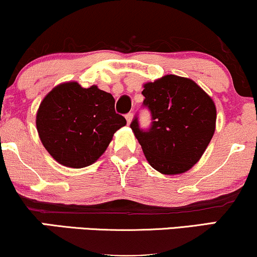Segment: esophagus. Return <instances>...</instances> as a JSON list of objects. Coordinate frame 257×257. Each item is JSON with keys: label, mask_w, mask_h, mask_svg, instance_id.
<instances>
[{"label": "esophagus", "mask_w": 257, "mask_h": 257, "mask_svg": "<svg viewBox=\"0 0 257 257\" xmlns=\"http://www.w3.org/2000/svg\"><path fill=\"white\" fill-rule=\"evenodd\" d=\"M125 119H126V122H128V124H131V122H132V119H133V113L132 112L126 113Z\"/></svg>", "instance_id": "obj_1"}]
</instances>
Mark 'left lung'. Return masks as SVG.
Returning a JSON list of instances; mask_svg holds the SVG:
<instances>
[{"label":"left lung","mask_w":257,"mask_h":257,"mask_svg":"<svg viewBox=\"0 0 257 257\" xmlns=\"http://www.w3.org/2000/svg\"><path fill=\"white\" fill-rule=\"evenodd\" d=\"M142 94L152 123L141 129L135 117L131 128L148 163L164 175L188 171L199 162L214 134V101L193 80L172 74L145 83Z\"/></svg>","instance_id":"1"}]
</instances>
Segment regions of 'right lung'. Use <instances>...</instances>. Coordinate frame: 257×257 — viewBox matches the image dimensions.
<instances>
[{
	"mask_svg": "<svg viewBox=\"0 0 257 257\" xmlns=\"http://www.w3.org/2000/svg\"><path fill=\"white\" fill-rule=\"evenodd\" d=\"M36 124L52 158L68 168L81 169L105 152L126 120L116 113L110 93L97 86L83 88L73 81L61 83L46 94Z\"/></svg>",
	"mask_w": 257,
	"mask_h": 257,
	"instance_id": "1",
	"label": "right lung"
}]
</instances>
